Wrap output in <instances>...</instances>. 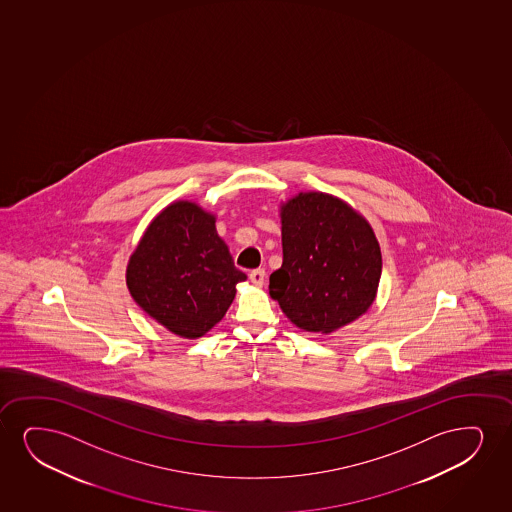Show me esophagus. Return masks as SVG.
Instances as JSON below:
<instances>
[{
    "instance_id": "esophagus-1",
    "label": "esophagus",
    "mask_w": 512,
    "mask_h": 512,
    "mask_svg": "<svg viewBox=\"0 0 512 512\" xmlns=\"http://www.w3.org/2000/svg\"><path fill=\"white\" fill-rule=\"evenodd\" d=\"M265 277L266 273L263 268H258V270H253V272L249 273V279H251L254 285H258V287L265 284Z\"/></svg>"
}]
</instances>
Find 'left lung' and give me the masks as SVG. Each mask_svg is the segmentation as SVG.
Here are the masks:
<instances>
[{"label":"left lung","instance_id":"1","mask_svg":"<svg viewBox=\"0 0 512 512\" xmlns=\"http://www.w3.org/2000/svg\"><path fill=\"white\" fill-rule=\"evenodd\" d=\"M284 261L270 296L299 329L330 334L376 301L382 256L374 228L355 207L325 192L280 202Z\"/></svg>","mask_w":512,"mask_h":512}]
</instances>
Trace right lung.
I'll use <instances>...</instances> for the list:
<instances>
[{"label":"right lung","instance_id":"obj_1","mask_svg":"<svg viewBox=\"0 0 512 512\" xmlns=\"http://www.w3.org/2000/svg\"><path fill=\"white\" fill-rule=\"evenodd\" d=\"M246 279L216 232V216L192 201L164 207L126 266L136 305L183 339H199L213 329Z\"/></svg>","mask_w":512,"mask_h":512}]
</instances>
